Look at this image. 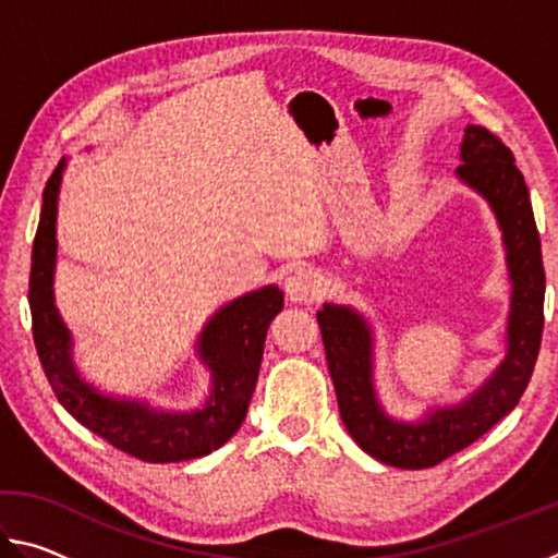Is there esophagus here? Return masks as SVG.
Returning <instances> with one entry per match:
<instances>
[{
	"label": "esophagus",
	"instance_id": "1",
	"mask_svg": "<svg viewBox=\"0 0 558 558\" xmlns=\"http://www.w3.org/2000/svg\"><path fill=\"white\" fill-rule=\"evenodd\" d=\"M286 292L292 302H305V305H310V302L323 298L325 292L323 272L310 266L295 268L286 280Z\"/></svg>",
	"mask_w": 558,
	"mask_h": 558
}]
</instances>
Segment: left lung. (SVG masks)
<instances>
[{"instance_id":"8db88e82","label":"left lung","mask_w":558,"mask_h":558,"mask_svg":"<svg viewBox=\"0 0 558 558\" xmlns=\"http://www.w3.org/2000/svg\"><path fill=\"white\" fill-rule=\"evenodd\" d=\"M458 177L477 189L502 226L512 278V313L507 323V356L483 389L456 409H438L421 423L391 421L372 384V335L354 310L325 305L317 313L339 415L349 436L372 458L393 468L438 465L502 421L522 399L539 356L544 332V263L532 199L514 155L493 132L468 125Z\"/></svg>"}]
</instances>
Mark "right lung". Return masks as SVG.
Here are the masks:
<instances>
[{
	"instance_id": "add662e5",
	"label": "right lung",
	"mask_w": 558,
	"mask_h": 558,
	"mask_svg": "<svg viewBox=\"0 0 558 558\" xmlns=\"http://www.w3.org/2000/svg\"><path fill=\"white\" fill-rule=\"evenodd\" d=\"M63 167L61 159L44 189L29 276L34 344L56 399L75 421L132 458L179 462L209 456L241 428L245 418L256 389L268 325L282 310V290L268 286L233 300L204 327L199 354L214 372V391L202 411L162 413L147 409L145 403L98 393L75 374L69 329L53 305L56 199Z\"/></svg>"
}]
</instances>
